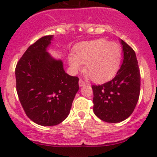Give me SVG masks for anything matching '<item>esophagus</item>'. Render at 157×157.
<instances>
[{
    "instance_id": "obj_1",
    "label": "esophagus",
    "mask_w": 157,
    "mask_h": 157,
    "mask_svg": "<svg viewBox=\"0 0 157 157\" xmlns=\"http://www.w3.org/2000/svg\"><path fill=\"white\" fill-rule=\"evenodd\" d=\"M86 82H84L83 80H81V79H80V80H79V86H80V87L84 86H86Z\"/></svg>"
}]
</instances>
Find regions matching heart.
<instances>
[{"mask_svg": "<svg viewBox=\"0 0 157 157\" xmlns=\"http://www.w3.org/2000/svg\"><path fill=\"white\" fill-rule=\"evenodd\" d=\"M74 56H68V64L74 72L81 70L94 82H101L113 77L119 68L122 49L118 44L99 39L77 44L73 49Z\"/></svg>", "mask_w": 157, "mask_h": 157, "instance_id": "b5f03b06", "label": "heart"}]
</instances>
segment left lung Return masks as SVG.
Segmentation results:
<instances>
[{
	"label": "left lung",
	"mask_w": 157,
	"mask_h": 157,
	"mask_svg": "<svg viewBox=\"0 0 157 157\" xmlns=\"http://www.w3.org/2000/svg\"><path fill=\"white\" fill-rule=\"evenodd\" d=\"M123 63L114 78L100 86H92L93 110L96 116L108 123L127 119L136 106L141 77L136 55L132 48L120 40Z\"/></svg>",
	"instance_id": "1"
}]
</instances>
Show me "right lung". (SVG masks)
Returning <instances> with one entry per match:
<instances>
[{
    "label": "right lung",
    "instance_id": "obj_1",
    "mask_svg": "<svg viewBox=\"0 0 157 157\" xmlns=\"http://www.w3.org/2000/svg\"><path fill=\"white\" fill-rule=\"evenodd\" d=\"M53 36L27 49L15 68L16 90L26 115L42 126H54L69 115L79 79L65 73L61 59L48 52Z\"/></svg>",
    "mask_w": 157,
    "mask_h": 157
}]
</instances>
